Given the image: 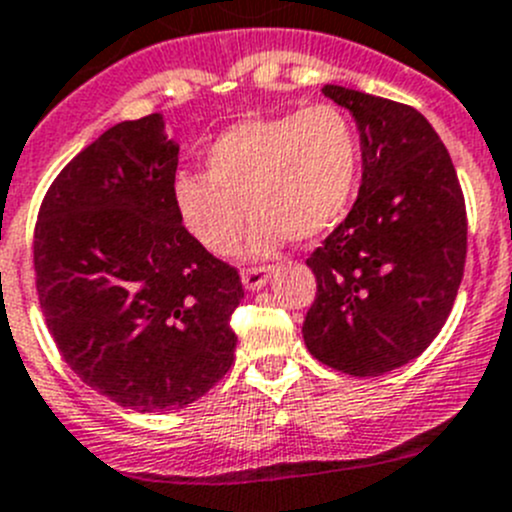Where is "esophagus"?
Wrapping results in <instances>:
<instances>
[{
    "label": "esophagus",
    "mask_w": 512,
    "mask_h": 512,
    "mask_svg": "<svg viewBox=\"0 0 512 512\" xmlns=\"http://www.w3.org/2000/svg\"><path fill=\"white\" fill-rule=\"evenodd\" d=\"M269 279H271V269H269V266H253V269H246L241 274L243 286H246L248 291L264 289L266 281H269Z\"/></svg>",
    "instance_id": "34e87169"
}]
</instances>
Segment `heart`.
Masks as SVG:
<instances>
[{"instance_id":"heart-1","label":"heart","mask_w":512,"mask_h":512,"mask_svg":"<svg viewBox=\"0 0 512 512\" xmlns=\"http://www.w3.org/2000/svg\"><path fill=\"white\" fill-rule=\"evenodd\" d=\"M359 175V133L342 107L319 102L296 113L259 115L223 130L206 173H178L180 223L216 256L236 251L246 206L248 253L269 256L289 238L311 241L339 223Z\"/></svg>"}]
</instances>
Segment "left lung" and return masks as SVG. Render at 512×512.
<instances>
[{
	"label": "left lung",
	"instance_id": "1",
	"mask_svg": "<svg viewBox=\"0 0 512 512\" xmlns=\"http://www.w3.org/2000/svg\"><path fill=\"white\" fill-rule=\"evenodd\" d=\"M362 140V186L349 216L306 259L316 299L306 349L352 377L420 357L440 334L465 271L467 218L455 165L425 115L339 85Z\"/></svg>",
	"mask_w": 512,
	"mask_h": 512
}]
</instances>
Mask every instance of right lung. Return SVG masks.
Segmentation results:
<instances>
[{"mask_svg": "<svg viewBox=\"0 0 512 512\" xmlns=\"http://www.w3.org/2000/svg\"><path fill=\"white\" fill-rule=\"evenodd\" d=\"M163 115L113 125L57 175L34 226L37 296L72 372L120 407L173 412L231 369L238 271L180 223Z\"/></svg>", "mask_w": 512, "mask_h": 512, "instance_id": "add662e5", "label": "right lung"}]
</instances>
